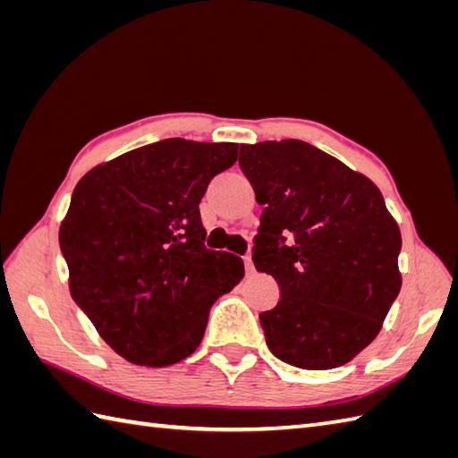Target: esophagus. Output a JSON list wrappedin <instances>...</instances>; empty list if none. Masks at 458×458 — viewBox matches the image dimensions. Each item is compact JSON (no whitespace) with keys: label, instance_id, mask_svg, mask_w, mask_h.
I'll use <instances>...</instances> for the list:
<instances>
[{"label":"esophagus","instance_id":"34e87169","mask_svg":"<svg viewBox=\"0 0 458 458\" xmlns=\"http://www.w3.org/2000/svg\"><path fill=\"white\" fill-rule=\"evenodd\" d=\"M244 267H246V276L256 274V267H254V261H251V256H244Z\"/></svg>","mask_w":458,"mask_h":458}]
</instances>
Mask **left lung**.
<instances>
[{"instance_id":"1","label":"left lung","mask_w":458,"mask_h":458,"mask_svg":"<svg viewBox=\"0 0 458 458\" xmlns=\"http://www.w3.org/2000/svg\"><path fill=\"white\" fill-rule=\"evenodd\" d=\"M240 167L264 207L254 266L279 285L259 313L267 348L303 369L350 362L402 289V234L382 192L299 140L242 143Z\"/></svg>"}]
</instances>
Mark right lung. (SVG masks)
Listing matches in <instances>:
<instances>
[{"label":"right lung","instance_id":"add662e5","mask_svg":"<svg viewBox=\"0 0 458 458\" xmlns=\"http://www.w3.org/2000/svg\"><path fill=\"white\" fill-rule=\"evenodd\" d=\"M238 143L163 140L89 171L58 232L68 287L98 335L131 364L163 368L199 348L210 307L244 261L204 246L199 202Z\"/></svg>","mask_w":458,"mask_h":458}]
</instances>
